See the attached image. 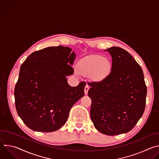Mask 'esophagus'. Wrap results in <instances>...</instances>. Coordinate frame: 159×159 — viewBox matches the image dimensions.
Returning a JSON list of instances; mask_svg holds the SVG:
<instances>
[{
    "label": "esophagus",
    "instance_id": "34e87169",
    "mask_svg": "<svg viewBox=\"0 0 159 159\" xmlns=\"http://www.w3.org/2000/svg\"><path fill=\"white\" fill-rule=\"evenodd\" d=\"M89 89V85H85V88H84V93H85V95H86V94H87Z\"/></svg>",
    "mask_w": 159,
    "mask_h": 159
}]
</instances>
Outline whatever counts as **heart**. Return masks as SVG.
Listing matches in <instances>:
<instances>
[{
  "instance_id": "obj_1",
  "label": "heart",
  "mask_w": 159,
  "mask_h": 159,
  "mask_svg": "<svg viewBox=\"0 0 159 159\" xmlns=\"http://www.w3.org/2000/svg\"><path fill=\"white\" fill-rule=\"evenodd\" d=\"M112 66V62L109 58L94 55L80 60L77 64V71L82 75H90L91 79L95 81H101L110 75Z\"/></svg>"
}]
</instances>
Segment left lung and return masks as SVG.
<instances>
[{"mask_svg": "<svg viewBox=\"0 0 159 159\" xmlns=\"http://www.w3.org/2000/svg\"><path fill=\"white\" fill-rule=\"evenodd\" d=\"M112 57L110 75L99 82L87 83L92 104L90 115L101 133L116 135L129 132L142 116L147 86L139 64L125 50L107 49Z\"/></svg>", "mask_w": 159, "mask_h": 159, "instance_id": "left-lung-1", "label": "left lung"}]
</instances>
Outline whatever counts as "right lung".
I'll list each match as a JSON object with an SVG mask.
<instances>
[{
    "label": "right lung",
    "mask_w": 159,
    "mask_h": 159,
    "mask_svg": "<svg viewBox=\"0 0 159 159\" xmlns=\"http://www.w3.org/2000/svg\"><path fill=\"white\" fill-rule=\"evenodd\" d=\"M69 47H48L31 53L20 68L14 89L19 116L30 129L52 132L64 125L74 104L84 96L86 84L71 87L75 53Z\"/></svg>",
    "instance_id": "right-lung-1"
}]
</instances>
